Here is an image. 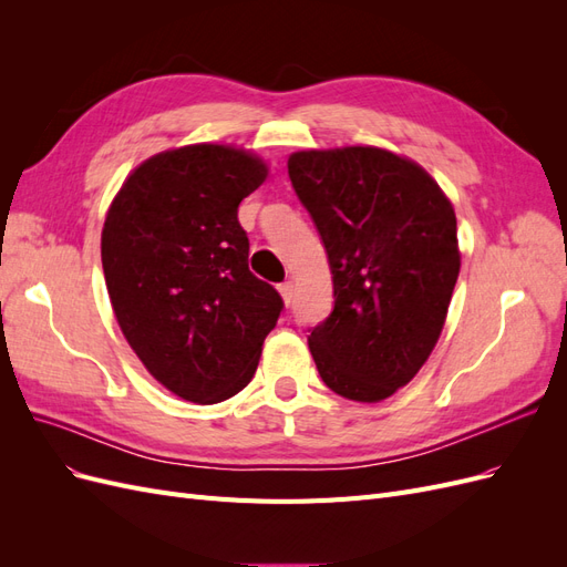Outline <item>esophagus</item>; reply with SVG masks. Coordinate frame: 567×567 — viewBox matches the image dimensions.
I'll return each mask as SVG.
<instances>
[{
    "mask_svg": "<svg viewBox=\"0 0 567 567\" xmlns=\"http://www.w3.org/2000/svg\"><path fill=\"white\" fill-rule=\"evenodd\" d=\"M279 293H281V298H284L286 305L293 302V284H290V281L281 284V286H279Z\"/></svg>",
    "mask_w": 567,
    "mask_h": 567,
    "instance_id": "esophagus-1",
    "label": "esophagus"
}]
</instances>
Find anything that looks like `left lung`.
<instances>
[{"label":"left lung","mask_w":567,"mask_h":567,"mask_svg":"<svg viewBox=\"0 0 567 567\" xmlns=\"http://www.w3.org/2000/svg\"><path fill=\"white\" fill-rule=\"evenodd\" d=\"M288 177L321 236L333 312L312 329L321 381L381 402L431 357L458 279L456 215L414 161L375 146L298 151Z\"/></svg>","instance_id":"left-lung-1"}]
</instances>
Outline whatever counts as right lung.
I'll return each mask as SVG.
<instances>
[{
    "mask_svg": "<svg viewBox=\"0 0 567 567\" xmlns=\"http://www.w3.org/2000/svg\"><path fill=\"white\" fill-rule=\"evenodd\" d=\"M267 179L252 153L192 144L144 161L113 198L101 265L120 331L177 398L217 404L257 369L284 300L248 269L238 203Z\"/></svg>",
    "mask_w": 567,
    "mask_h": 567,
    "instance_id": "add662e5",
    "label": "right lung"
}]
</instances>
